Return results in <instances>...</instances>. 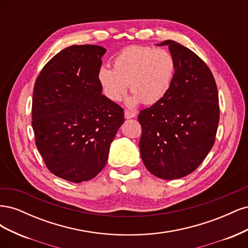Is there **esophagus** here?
Instances as JSON below:
<instances>
[{
    "label": "esophagus",
    "mask_w": 248,
    "mask_h": 248,
    "mask_svg": "<svg viewBox=\"0 0 248 248\" xmlns=\"http://www.w3.org/2000/svg\"><path fill=\"white\" fill-rule=\"evenodd\" d=\"M124 117H125V119H132V118L136 117V112L129 111V110H125Z\"/></svg>",
    "instance_id": "1"
}]
</instances>
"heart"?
<instances>
[{"mask_svg":"<svg viewBox=\"0 0 248 248\" xmlns=\"http://www.w3.org/2000/svg\"><path fill=\"white\" fill-rule=\"evenodd\" d=\"M176 73V61L170 51L150 46H129L112 60V69L101 66L97 78L107 98L112 102L123 99L127 89L132 95L127 106L141 101L151 106L168 94Z\"/></svg>","mask_w":248,"mask_h":248,"instance_id":"1","label":"heart"}]
</instances>
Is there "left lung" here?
<instances>
[{"label":"left lung","instance_id":"1","mask_svg":"<svg viewBox=\"0 0 248 248\" xmlns=\"http://www.w3.org/2000/svg\"><path fill=\"white\" fill-rule=\"evenodd\" d=\"M176 61L171 87L163 98L140 110V151L147 170L157 178L185 177L212 149L219 122L218 92L212 72L189 48L166 40Z\"/></svg>","mask_w":248,"mask_h":248}]
</instances>
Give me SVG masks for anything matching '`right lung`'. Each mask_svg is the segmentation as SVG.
<instances>
[{
	"instance_id": "1",
	"label": "right lung",
	"mask_w": 248,
	"mask_h": 248,
	"mask_svg": "<svg viewBox=\"0 0 248 248\" xmlns=\"http://www.w3.org/2000/svg\"><path fill=\"white\" fill-rule=\"evenodd\" d=\"M107 49L72 46L61 50L37 78L32 106L36 146L47 169L80 183L99 174L124 123V111L102 95L97 78Z\"/></svg>"
}]
</instances>
